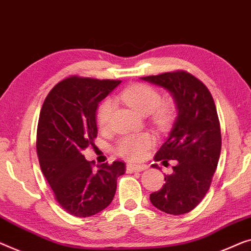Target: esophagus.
Segmentation results:
<instances>
[{
	"mask_svg": "<svg viewBox=\"0 0 251 251\" xmlns=\"http://www.w3.org/2000/svg\"><path fill=\"white\" fill-rule=\"evenodd\" d=\"M148 168L147 164H127V173H134V171H143Z\"/></svg>",
	"mask_w": 251,
	"mask_h": 251,
	"instance_id": "34e87169",
	"label": "esophagus"
}]
</instances>
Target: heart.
Segmentation results:
<instances>
[{
  "instance_id": "obj_1",
  "label": "heart",
  "mask_w": 251,
  "mask_h": 251,
  "mask_svg": "<svg viewBox=\"0 0 251 251\" xmlns=\"http://www.w3.org/2000/svg\"><path fill=\"white\" fill-rule=\"evenodd\" d=\"M123 101L138 114L148 115L152 113V119L156 125H167L173 118L175 106L173 102H161V96L151 85L145 83H135L123 90L119 95ZM115 108V102L110 98L104 99L100 103L97 111V121L101 128L109 125L111 115ZM154 138L148 133L130 134L122 137L116 145V151L123 158L129 161H137L147 153Z\"/></svg>"
}]
</instances>
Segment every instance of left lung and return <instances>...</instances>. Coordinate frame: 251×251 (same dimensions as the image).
Here are the masks:
<instances>
[{
    "mask_svg": "<svg viewBox=\"0 0 251 251\" xmlns=\"http://www.w3.org/2000/svg\"><path fill=\"white\" fill-rule=\"evenodd\" d=\"M141 78L169 91L178 110L169 137L154 155L155 161L177 160V164L150 201L168 214H185L206 195L218 167L222 138L214 100L206 85L186 71Z\"/></svg>",
    "mask_w": 251,
    "mask_h": 251,
    "instance_id": "8db88e82",
    "label": "left lung"
}]
</instances>
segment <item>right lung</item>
Listing matches in <instances>:
<instances>
[{
    "instance_id": "obj_1",
    "label": "right lung",
    "mask_w": 251,
    "mask_h": 251,
    "mask_svg": "<svg viewBox=\"0 0 251 251\" xmlns=\"http://www.w3.org/2000/svg\"><path fill=\"white\" fill-rule=\"evenodd\" d=\"M70 76L50 90L40 110L37 154L55 200L71 215L87 218L111 203L125 163H102L95 169L82 151L97 137L99 102L121 83Z\"/></svg>"
}]
</instances>
